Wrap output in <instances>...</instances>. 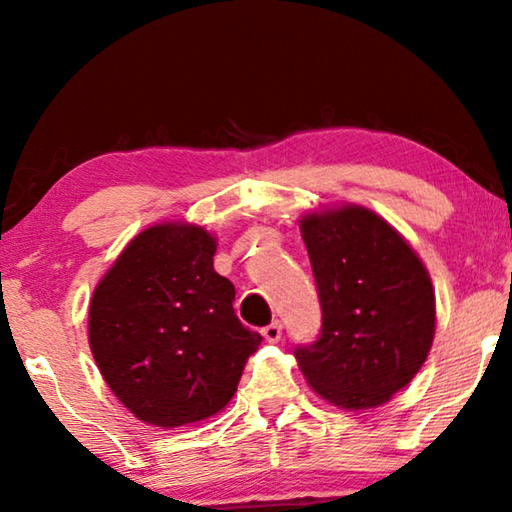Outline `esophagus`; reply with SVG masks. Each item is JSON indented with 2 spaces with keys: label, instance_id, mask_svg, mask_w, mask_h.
<instances>
[{
  "label": "esophagus",
  "instance_id": "obj_1",
  "mask_svg": "<svg viewBox=\"0 0 512 512\" xmlns=\"http://www.w3.org/2000/svg\"><path fill=\"white\" fill-rule=\"evenodd\" d=\"M262 334H264V339L268 343H277V341L282 339V323H280V320H273L271 325H266L262 329Z\"/></svg>",
  "mask_w": 512,
  "mask_h": 512
}]
</instances>
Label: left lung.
<instances>
[{
	"instance_id": "left-lung-1",
	"label": "left lung",
	"mask_w": 512,
	"mask_h": 512,
	"mask_svg": "<svg viewBox=\"0 0 512 512\" xmlns=\"http://www.w3.org/2000/svg\"><path fill=\"white\" fill-rule=\"evenodd\" d=\"M323 325L296 359L341 409H372L418 375L436 332L431 277L404 237L361 205L300 219Z\"/></svg>"
}]
</instances>
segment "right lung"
I'll use <instances>...</instances> for the list:
<instances>
[{"mask_svg": "<svg viewBox=\"0 0 512 512\" xmlns=\"http://www.w3.org/2000/svg\"><path fill=\"white\" fill-rule=\"evenodd\" d=\"M214 253L216 239L201 225H153L94 289V361L146 424L171 429L219 413L262 343L237 318L235 287L214 271Z\"/></svg>", "mask_w": 512, "mask_h": 512, "instance_id": "1", "label": "right lung"}]
</instances>
